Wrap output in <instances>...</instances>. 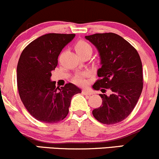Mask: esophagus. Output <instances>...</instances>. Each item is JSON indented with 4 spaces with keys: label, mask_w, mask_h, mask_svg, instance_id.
<instances>
[{
    "label": "esophagus",
    "mask_w": 159,
    "mask_h": 159,
    "mask_svg": "<svg viewBox=\"0 0 159 159\" xmlns=\"http://www.w3.org/2000/svg\"><path fill=\"white\" fill-rule=\"evenodd\" d=\"M82 93H83L84 95H87V96H90V95H92V93H91L90 90H86V89L82 90Z\"/></svg>",
    "instance_id": "esophagus-1"
}]
</instances>
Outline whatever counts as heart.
Segmentation results:
<instances>
[{
  "instance_id": "b5f03b06",
  "label": "heart",
  "mask_w": 159,
  "mask_h": 159,
  "mask_svg": "<svg viewBox=\"0 0 159 159\" xmlns=\"http://www.w3.org/2000/svg\"><path fill=\"white\" fill-rule=\"evenodd\" d=\"M75 49L76 52L78 53L79 56H82L85 54H88V53L91 54L93 52V48L91 45L86 41H84V40H79V41L77 42L75 45ZM87 75V74L86 72L77 74L72 78V81L75 83L76 84L84 85L86 84L85 77Z\"/></svg>"
}]
</instances>
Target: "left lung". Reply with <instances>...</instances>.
Here are the masks:
<instances>
[{"mask_svg":"<svg viewBox=\"0 0 159 159\" xmlns=\"http://www.w3.org/2000/svg\"><path fill=\"white\" fill-rule=\"evenodd\" d=\"M85 38L96 47L101 59L102 67L97 71L100 78L93 87L112 92L110 96L99 94L102 104L93 111V115L103 124L120 123L132 113L143 90L139 54L129 42L114 33L96 34Z\"/></svg>","mask_w":159,"mask_h":159,"instance_id":"1","label":"left lung"}]
</instances>
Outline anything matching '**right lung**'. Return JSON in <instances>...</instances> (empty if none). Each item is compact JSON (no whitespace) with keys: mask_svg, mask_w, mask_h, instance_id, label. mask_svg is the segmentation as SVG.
I'll list each match as a JSON object with an SVG mask.
<instances>
[{"mask_svg":"<svg viewBox=\"0 0 159 159\" xmlns=\"http://www.w3.org/2000/svg\"><path fill=\"white\" fill-rule=\"evenodd\" d=\"M75 34H48L31 42L21 52L17 66V86L25 107L36 120L56 123L69 113L71 99L81 90L72 83L61 88L51 81L62 49Z\"/></svg>","mask_w":159,"mask_h":159,"instance_id":"right-lung-1","label":"right lung"}]
</instances>
